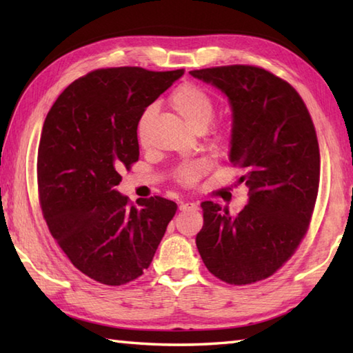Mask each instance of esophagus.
<instances>
[{
  "label": "esophagus",
  "instance_id": "obj_1",
  "mask_svg": "<svg viewBox=\"0 0 353 353\" xmlns=\"http://www.w3.org/2000/svg\"><path fill=\"white\" fill-rule=\"evenodd\" d=\"M179 209H181V211H197L199 205L192 203V201H182V203L179 205Z\"/></svg>",
  "mask_w": 353,
  "mask_h": 353
}]
</instances>
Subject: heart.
I'll return each instance as SVG.
<instances>
[{
  "label": "heart",
  "mask_w": 353,
  "mask_h": 353,
  "mask_svg": "<svg viewBox=\"0 0 353 353\" xmlns=\"http://www.w3.org/2000/svg\"><path fill=\"white\" fill-rule=\"evenodd\" d=\"M170 104L172 110H176V114L181 117L183 121L188 124V127L194 132H205L208 125L212 123L215 115V103L211 95H209L205 89H201L196 85H183L177 88L172 92ZM154 110L150 108L144 114L141 115L138 121V141L142 145L147 142L148 138V127L150 121H152ZM206 170V163L203 161H194L186 162L176 171V177L179 182L185 185H191L197 182V179L203 174Z\"/></svg>",
  "instance_id": "heart-1"
}]
</instances>
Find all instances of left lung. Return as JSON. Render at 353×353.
Returning <instances> with one entry per match:
<instances>
[{
    "mask_svg": "<svg viewBox=\"0 0 353 353\" xmlns=\"http://www.w3.org/2000/svg\"><path fill=\"white\" fill-rule=\"evenodd\" d=\"M228 97L229 161L249 186L238 215L203 201L196 244L209 272L247 285L265 279L294 253L308 230L320 182V150L308 109L287 81L258 66L190 71Z\"/></svg>",
    "mask_w": 353,
    "mask_h": 353,
    "instance_id": "8db88e82",
    "label": "left lung"
}]
</instances>
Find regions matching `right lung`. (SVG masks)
Returning a JSON list of instances; mask_svg holds the SVG:
<instances>
[{
    "instance_id": "1",
    "label": "right lung",
    "mask_w": 353,
    "mask_h": 353,
    "mask_svg": "<svg viewBox=\"0 0 353 353\" xmlns=\"http://www.w3.org/2000/svg\"><path fill=\"white\" fill-rule=\"evenodd\" d=\"M183 70L108 68L65 89L52 104L37 148V188L52 238L72 265L104 285L145 272L177 211L152 197L138 206L117 190L139 157L138 121Z\"/></svg>"
}]
</instances>
